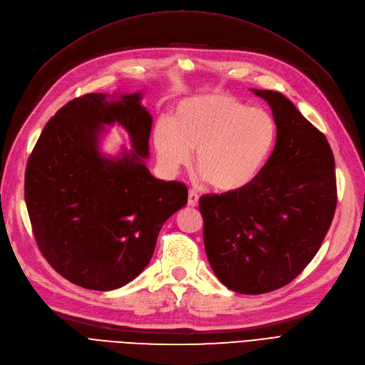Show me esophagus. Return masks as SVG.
I'll return each mask as SVG.
<instances>
[{"label": "esophagus", "mask_w": 365, "mask_h": 365, "mask_svg": "<svg viewBox=\"0 0 365 365\" xmlns=\"http://www.w3.org/2000/svg\"><path fill=\"white\" fill-rule=\"evenodd\" d=\"M190 207H196L197 202H200V195H197L195 190H189V200H187Z\"/></svg>", "instance_id": "34e87169"}]
</instances>
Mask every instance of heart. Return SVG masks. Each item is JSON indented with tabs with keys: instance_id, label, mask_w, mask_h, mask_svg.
Here are the masks:
<instances>
[{
	"instance_id": "heart-1",
	"label": "heart",
	"mask_w": 365,
	"mask_h": 365,
	"mask_svg": "<svg viewBox=\"0 0 365 365\" xmlns=\"http://www.w3.org/2000/svg\"><path fill=\"white\" fill-rule=\"evenodd\" d=\"M277 138L274 117L227 93L182 101L172 121L161 120L153 130V146L169 170L192 161L219 192L250 185L268 161Z\"/></svg>"
}]
</instances>
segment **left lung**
I'll list each match as a JSON object with an SVG mask.
<instances>
[{
  "mask_svg": "<svg viewBox=\"0 0 365 365\" xmlns=\"http://www.w3.org/2000/svg\"><path fill=\"white\" fill-rule=\"evenodd\" d=\"M272 109L277 141L250 185L200 200L205 252L228 289L257 295L291 283L322 247L336 208L332 149L283 94L252 90Z\"/></svg>",
  "mask_w": 365,
  "mask_h": 365,
  "instance_id": "obj_1",
  "label": "left lung"
}]
</instances>
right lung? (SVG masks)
Here are the masks:
<instances>
[{
  "label": "right lung",
  "instance_id": "add662e5",
  "mask_svg": "<svg viewBox=\"0 0 365 365\" xmlns=\"http://www.w3.org/2000/svg\"><path fill=\"white\" fill-rule=\"evenodd\" d=\"M85 94L48 120L26 169L24 196L42 256L62 277L85 289L111 291L148 267L163 224L187 204L180 181L153 178L152 117L141 93ZM118 123L133 150L105 158L98 135Z\"/></svg>",
  "mask_w": 365,
  "mask_h": 365
}]
</instances>
